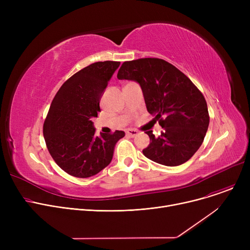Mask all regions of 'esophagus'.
<instances>
[{
    "instance_id": "1",
    "label": "esophagus",
    "mask_w": 250,
    "mask_h": 250,
    "mask_svg": "<svg viewBox=\"0 0 250 250\" xmlns=\"http://www.w3.org/2000/svg\"><path fill=\"white\" fill-rule=\"evenodd\" d=\"M125 133H126V135H127L128 137H132V138L136 137V136L139 134V132H138L137 129H133V128H129V129H127Z\"/></svg>"
}]
</instances>
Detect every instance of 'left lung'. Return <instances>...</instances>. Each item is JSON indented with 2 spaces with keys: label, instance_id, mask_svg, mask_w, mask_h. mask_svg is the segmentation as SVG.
<instances>
[{
  "label": "left lung",
  "instance_id": "8db88e82",
  "mask_svg": "<svg viewBox=\"0 0 250 250\" xmlns=\"http://www.w3.org/2000/svg\"><path fill=\"white\" fill-rule=\"evenodd\" d=\"M117 78L140 84L147 110L163 128L159 137L146 132L150 144L143 154L165 166L188 161L203 144L209 123L207 102L198 87L173 64L157 58L125 62Z\"/></svg>",
  "mask_w": 250,
  "mask_h": 250
}]
</instances>
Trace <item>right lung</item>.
<instances>
[{
    "mask_svg": "<svg viewBox=\"0 0 250 250\" xmlns=\"http://www.w3.org/2000/svg\"><path fill=\"white\" fill-rule=\"evenodd\" d=\"M120 62L89 64L65 81L52 100L43 124V137L52 159L68 174L93 176L112 160L123 130L95 135L92 118L100 111L99 102Z\"/></svg>",
    "mask_w": 250,
    "mask_h": 250,
    "instance_id": "obj_1",
    "label": "right lung"
}]
</instances>
